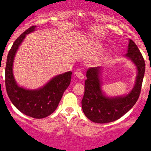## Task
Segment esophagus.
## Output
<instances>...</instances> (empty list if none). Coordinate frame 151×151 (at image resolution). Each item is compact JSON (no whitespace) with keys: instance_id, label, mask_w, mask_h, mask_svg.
<instances>
[{"instance_id":"34e87169","label":"esophagus","mask_w":151,"mask_h":151,"mask_svg":"<svg viewBox=\"0 0 151 151\" xmlns=\"http://www.w3.org/2000/svg\"><path fill=\"white\" fill-rule=\"evenodd\" d=\"M75 75L76 77L78 79H80V80H83L84 79L83 74L82 72H80V71H77V72H75Z\"/></svg>"}]
</instances>
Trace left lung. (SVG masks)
<instances>
[{
    "label": "left lung",
    "instance_id": "obj_1",
    "mask_svg": "<svg viewBox=\"0 0 151 151\" xmlns=\"http://www.w3.org/2000/svg\"><path fill=\"white\" fill-rule=\"evenodd\" d=\"M126 57L130 59L137 67L136 84L125 96L109 98L101 90L100 80L101 68H89L87 70L85 91L82 100V109L91 122L105 124L118 120L133 107L139 99L145 71V63L137 45L129 39Z\"/></svg>",
    "mask_w": 151,
    "mask_h": 151
}]
</instances>
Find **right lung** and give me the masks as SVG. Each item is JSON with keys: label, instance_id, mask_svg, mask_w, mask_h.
Masks as SVG:
<instances>
[{"label": "right lung", "instance_id": "add662e5", "mask_svg": "<svg viewBox=\"0 0 151 151\" xmlns=\"http://www.w3.org/2000/svg\"><path fill=\"white\" fill-rule=\"evenodd\" d=\"M36 26H32L24 31L9 50L5 68V85L11 102L18 110L32 118H43L56 110L63 93L70 85L72 72L56 76L39 89L29 90L17 85L12 73L14 57L26 35L33 32Z\"/></svg>", "mask_w": 151, "mask_h": 151}]
</instances>
